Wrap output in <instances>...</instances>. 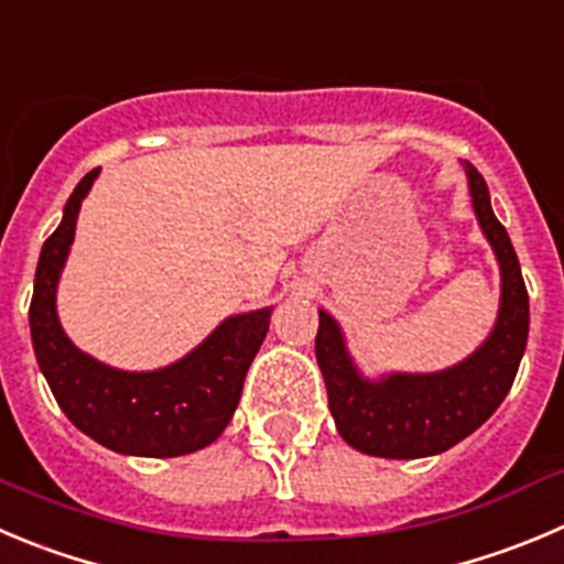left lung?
I'll use <instances>...</instances> for the list:
<instances>
[{
    "label": "left lung",
    "instance_id": "left-lung-1",
    "mask_svg": "<svg viewBox=\"0 0 564 564\" xmlns=\"http://www.w3.org/2000/svg\"><path fill=\"white\" fill-rule=\"evenodd\" d=\"M470 198L501 268V307L490 337L454 368L437 373H388L371 382L354 366L343 332L321 310L315 357L335 426L348 446L384 459H417L448 452L481 426L518 373L529 337V293L507 229L490 207L479 171L465 163Z\"/></svg>",
    "mask_w": 564,
    "mask_h": 564
}]
</instances>
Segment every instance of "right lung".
Returning <instances> with one entry per match:
<instances>
[{
  "mask_svg": "<svg viewBox=\"0 0 564 564\" xmlns=\"http://www.w3.org/2000/svg\"><path fill=\"white\" fill-rule=\"evenodd\" d=\"M99 176L85 174L46 238L30 302L32 348L68 421L118 454L182 457L221 437L240 401L246 371L265 340L271 307L229 315L205 343L158 371H118L79 351L57 321V282L74 243L83 198Z\"/></svg>",
  "mask_w": 564,
  "mask_h": 564,
  "instance_id": "1",
  "label": "right lung"
}]
</instances>
